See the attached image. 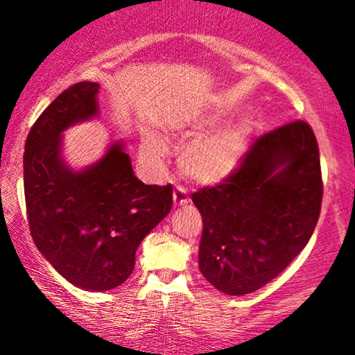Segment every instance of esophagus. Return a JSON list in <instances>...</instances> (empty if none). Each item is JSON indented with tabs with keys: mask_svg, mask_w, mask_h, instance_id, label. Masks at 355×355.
I'll list each match as a JSON object with an SVG mask.
<instances>
[{
	"mask_svg": "<svg viewBox=\"0 0 355 355\" xmlns=\"http://www.w3.org/2000/svg\"><path fill=\"white\" fill-rule=\"evenodd\" d=\"M173 202L176 207H182V205H187L189 202H191V198L187 196V191L184 187H176L173 192Z\"/></svg>",
	"mask_w": 355,
	"mask_h": 355,
	"instance_id": "esophagus-1",
	"label": "esophagus"
}]
</instances>
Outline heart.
Segmentation results:
<instances>
[{
  "mask_svg": "<svg viewBox=\"0 0 355 355\" xmlns=\"http://www.w3.org/2000/svg\"><path fill=\"white\" fill-rule=\"evenodd\" d=\"M218 116H207L192 129L179 134L181 139L197 137L220 124ZM255 132L254 118H242L215 132L192 140L182 150L179 166L184 176L196 182L215 184L226 179L237 168L244 157L252 135ZM166 147L157 135H147L140 145V157L145 166L159 171L163 166Z\"/></svg>",
  "mask_w": 355,
  "mask_h": 355,
  "instance_id": "b5f03b06",
  "label": "heart"
}]
</instances>
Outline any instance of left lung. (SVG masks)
<instances>
[{"instance_id": "obj_1", "label": "left lung", "mask_w": 355, "mask_h": 355, "mask_svg": "<svg viewBox=\"0 0 355 355\" xmlns=\"http://www.w3.org/2000/svg\"><path fill=\"white\" fill-rule=\"evenodd\" d=\"M322 196L312 128L297 119L263 134L225 181L192 193L203 218L202 275L230 295L263 288L307 245Z\"/></svg>"}]
</instances>
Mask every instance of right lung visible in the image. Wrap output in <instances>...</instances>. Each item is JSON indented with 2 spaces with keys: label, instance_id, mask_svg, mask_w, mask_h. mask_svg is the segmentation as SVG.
<instances>
[{
  "label": "right lung",
  "instance_id": "obj_1",
  "mask_svg": "<svg viewBox=\"0 0 355 355\" xmlns=\"http://www.w3.org/2000/svg\"><path fill=\"white\" fill-rule=\"evenodd\" d=\"M100 85L77 82L51 101L27 135L24 192L32 239L53 268L85 291H108L134 271L144 237L168 215L173 187L134 176L123 142L80 171L61 157L62 132L98 114Z\"/></svg>",
  "mask_w": 355,
  "mask_h": 355
}]
</instances>
